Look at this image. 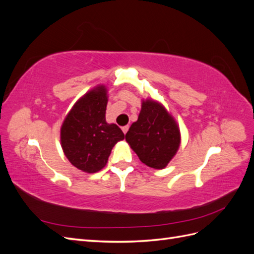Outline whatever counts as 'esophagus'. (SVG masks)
<instances>
[{"label":"esophagus","mask_w":254,"mask_h":254,"mask_svg":"<svg viewBox=\"0 0 254 254\" xmlns=\"http://www.w3.org/2000/svg\"><path fill=\"white\" fill-rule=\"evenodd\" d=\"M128 129H129V127H128V126H124V127L122 128V130H123V132H124V134H126V133H127Z\"/></svg>","instance_id":"34e87169"}]
</instances>
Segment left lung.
Here are the masks:
<instances>
[{
	"label": "left lung",
	"mask_w": 254,
	"mask_h": 254,
	"mask_svg": "<svg viewBox=\"0 0 254 254\" xmlns=\"http://www.w3.org/2000/svg\"><path fill=\"white\" fill-rule=\"evenodd\" d=\"M126 141L142 163L163 170L178 151L181 134L176 120L165 107L146 98L142 99L139 118L130 126Z\"/></svg>",
	"instance_id": "left-lung-1"
}]
</instances>
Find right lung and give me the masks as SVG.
Listing matches in <instances>:
<instances>
[{
  "instance_id": "add662e5",
  "label": "right lung",
  "mask_w": 254,
  "mask_h": 254,
  "mask_svg": "<svg viewBox=\"0 0 254 254\" xmlns=\"http://www.w3.org/2000/svg\"><path fill=\"white\" fill-rule=\"evenodd\" d=\"M107 104L108 89L98 84L74 104L60 128L65 157L84 173L101 171L108 162L113 146L125 139L119 126L107 123Z\"/></svg>"
}]
</instances>
